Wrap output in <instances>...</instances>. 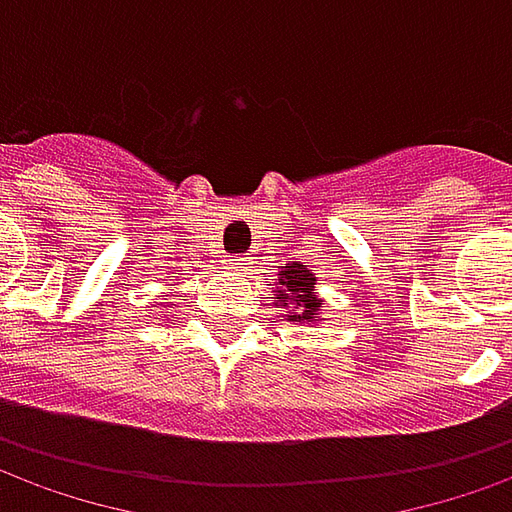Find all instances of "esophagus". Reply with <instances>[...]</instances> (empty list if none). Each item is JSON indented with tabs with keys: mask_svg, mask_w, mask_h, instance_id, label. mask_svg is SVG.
<instances>
[{
	"mask_svg": "<svg viewBox=\"0 0 512 512\" xmlns=\"http://www.w3.org/2000/svg\"><path fill=\"white\" fill-rule=\"evenodd\" d=\"M228 270H234V273H245V270H248V264H250V259L248 256H231V259H228Z\"/></svg>",
	"mask_w": 512,
	"mask_h": 512,
	"instance_id": "esophagus-1",
	"label": "esophagus"
}]
</instances>
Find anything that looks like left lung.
<instances>
[{
  "label": "left lung",
  "instance_id": "obj_1",
  "mask_svg": "<svg viewBox=\"0 0 512 512\" xmlns=\"http://www.w3.org/2000/svg\"><path fill=\"white\" fill-rule=\"evenodd\" d=\"M315 273L301 262L281 267L276 278V306L287 312V320L295 323H312V317L320 312V298L315 295Z\"/></svg>",
  "mask_w": 512,
  "mask_h": 512
}]
</instances>
